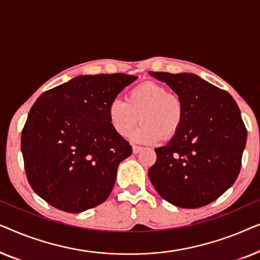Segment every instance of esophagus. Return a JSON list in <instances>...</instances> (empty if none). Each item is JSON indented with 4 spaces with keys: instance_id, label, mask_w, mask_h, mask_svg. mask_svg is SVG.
<instances>
[{
    "instance_id": "34e87169",
    "label": "esophagus",
    "mask_w": 260,
    "mask_h": 260,
    "mask_svg": "<svg viewBox=\"0 0 260 260\" xmlns=\"http://www.w3.org/2000/svg\"><path fill=\"white\" fill-rule=\"evenodd\" d=\"M142 150V147H138V145H133V152L134 154H138Z\"/></svg>"
}]
</instances>
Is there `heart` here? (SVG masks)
<instances>
[{
    "instance_id": "obj_1",
    "label": "heart",
    "mask_w": 260,
    "mask_h": 260,
    "mask_svg": "<svg viewBox=\"0 0 260 260\" xmlns=\"http://www.w3.org/2000/svg\"><path fill=\"white\" fill-rule=\"evenodd\" d=\"M142 124L133 134L137 143L154 144L170 140L179 133L184 119V104L179 95L154 81H145L126 92L125 102L115 99L108 108L109 122L119 136H129L138 123Z\"/></svg>"
}]
</instances>
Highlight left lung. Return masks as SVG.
<instances>
[{"mask_svg": "<svg viewBox=\"0 0 260 260\" xmlns=\"http://www.w3.org/2000/svg\"><path fill=\"white\" fill-rule=\"evenodd\" d=\"M184 104L179 133L156 148L149 179L166 201L199 208L225 193L239 175L247 130L229 92L191 73L150 72Z\"/></svg>", "mask_w": 260, "mask_h": 260, "instance_id": "left-lung-1", "label": "left lung"}]
</instances>
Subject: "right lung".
I'll return each instance as SVG.
<instances>
[{
	"instance_id": "1",
	"label": "right lung",
	"mask_w": 260,
	"mask_h": 260,
	"mask_svg": "<svg viewBox=\"0 0 260 260\" xmlns=\"http://www.w3.org/2000/svg\"><path fill=\"white\" fill-rule=\"evenodd\" d=\"M137 77L79 76L46 91L31 106L21 136L24 169L39 197L80 213L109 198L117 168L133 152L115 133L108 108Z\"/></svg>"
}]
</instances>
